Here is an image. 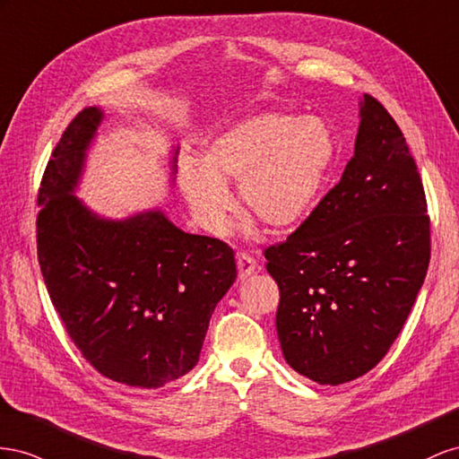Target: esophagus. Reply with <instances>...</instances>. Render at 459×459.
Instances as JSON below:
<instances>
[{"instance_id":"obj_1","label":"esophagus","mask_w":459,"mask_h":459,"mask_svg":"<svg viewBox=\"0 0 459 459\" xmlns=\"http://www.w3.org/2000/svg\"><path fill=\"white\" fill-rule=\"evenodd\" d=\"M237 265H238V277H240V281H244V279H247V277H252V274H254L255 269H257L255 259H254L252 255L244 254V252L237 255Z\"/></svg>"}]
</instances>
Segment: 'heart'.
Here are the masks:
<instances>
[{
  "label": "heart",
  "mask_w": 459,
  "mask_h": 459,
  "mask_svg": "<svg viewBox=\"0 0 459 459\" xmlns=\"http://www.w3.org/2000/svg\"><path fill=\"white\" fill-rule=\"evenodd\" d=\"M334 157V138L323 121L264 111L209 140L202 165L180 167L178 185L207 232L219 237L227 230L232 212L227 185L240 182L244 212L269 232L284 234L316 212ZM247 229H254V221H247Z\"/></svg>",
  "instance_id": "heart-1"
}]
</instances>
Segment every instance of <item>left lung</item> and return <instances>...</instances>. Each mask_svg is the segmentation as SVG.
Segmentation results:
<instances>
[{"label":"left lung","instance_id":"obj_1","mask_svg":"<svg viewBox=\"0 0 459 459\" xmlns=\"http://www.w3.org/2000/svg\"><path fill=\"white\" fill-rule=\"evenodd\" d=\"M265 259L281 290L282 356L294 371L336 386L386 356L425 281L430 221L408 143L375 98L359 101L342 178Z\"/></svg>","mask_w":459,"mask_h":459}]
</instances>
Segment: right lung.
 Here are the masks:
<instances>
[{"label":"right lung","mask_w":459,"mask_h":459,"mask_svg":"<svg viewBox=\"0 0 459 459\" xmlns=\"http://www.w3.org/2000/svg\"><path fill=\"white\" fill-rule=\"evenodd\" d=\"M101 121L100 108L82 109L51 153L38 192V261L91 368L126 386L160 388L198 363L237 264L225 242L180 230L161 209L108 219L76 198Z\"/></svg>","instance_id":"1"}]
</instances>
